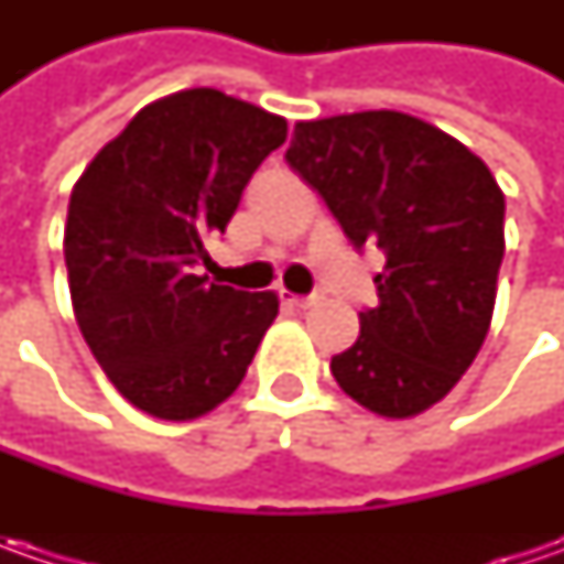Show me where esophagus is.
I'll return each mask as SVG.
<instances>
[{
    "mask_svg": "<svg viewBox=\"0 0 564 564\" xmlns=\"http://www.w3.org/2000/svg\"><path fill=\"white\" fill-rule=\"evenodd\" d=\"M282 304H289V307H297V311H311L319 304V294H292V292H282Z\"/></svg>",
    "mask_w": 564,
    "mask_h": 564,
    "instance_id": "1",
    "label": "esophagus"
}]
</instances>
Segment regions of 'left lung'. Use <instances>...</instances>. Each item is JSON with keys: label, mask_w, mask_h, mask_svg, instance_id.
I'll return each mask as SVG.
<instances>
[{"label": "left lung", "mask_w": 564, "mask_h": 564, "mask_svg": "<svg viewBox=\"0 0 564 564\" xmlns=\"http://www.w3.org/2000/svg\"><path fill=\"white\" fill-rule=\"evenodd\" d=\"M355 248H379L377 307L329 370L345 395L404 421L474 364L506 253V194L465 143L395 109L297 121L285 153Z\"/></svg>", "instance_id": "1"}]
</instances>
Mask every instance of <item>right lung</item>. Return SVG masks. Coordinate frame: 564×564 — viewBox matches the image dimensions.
<instances>
[{
    "label": "right lung",
    "instance_id": "1",
    "mask_svg": "<svg viewBox=\"0 0 564 564\" xmlns=\"http://www.w3.org/2000/svg\"><path fill=\"white\" fill-rule=\"evenodd\" d=\"M289 121L213 90L143 106L75 182L65 267L75 319L109 382L160 421L204 417L241 386L275 292L209 285L191 267L226 231Z\"/></svg>",
    "mask_w": 564,
    "mask_h": 564
}]
</instances>
